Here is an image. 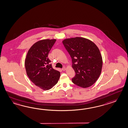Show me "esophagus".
Returning a JSON list of instances; mask_svg holds the SVG:
<instances>
[{
	"mask_svg": "<svg viewBox=\"0 0 128 128\" xmlns=\"http://www.w3.org/2000/svg\"><path fill=\"white\" fill-rule=\"evenodd\" d=\"M62 70H63V71H64V70H66V67H64V68H62Z\"/></svg>",
	"mask_w": 128,
	"mask_h": 128,
	"instance_id": "esophagus-1",
	"label": "esophagus"
}]
</instances>
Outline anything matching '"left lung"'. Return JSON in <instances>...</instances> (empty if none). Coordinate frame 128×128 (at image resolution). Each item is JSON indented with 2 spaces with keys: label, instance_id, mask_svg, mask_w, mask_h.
<instances>
[{
  "label": "left lung",
  "instance_id": "obj_1",
  "mask_svg": "<svg viewBox=\"0 0 128 128\" xmlns=\"http://www.w3.org/2000/svg\"><path fill=\"white\" fill-rule=\"evenodd\" d=\"M62 43L72 59L75 76L73 83L86 88L97 80L101 73L102 58L98 48L92 41L82 37L65 39Z\"/></svg>",
  "mask_w": 128,
  "mask_h": 128
}]
</instances>
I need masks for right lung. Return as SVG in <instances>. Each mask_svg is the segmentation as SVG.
Listing matches in <instances>:
<instances>
[{"label": "right lung", "mask_w": 128, "mask_h": 128, "mask_svg": "<svg viewBox=\"0 0 128 128\" xmlns=\"http://www.w3.org/2000/svg\"><path fill=\"white\" fill-rule=\"evenodd\" d=\"M56 40H43L36 42L27 53L25 61L27 74L36 86L44 90L52 88L60 79V72L52 68L48 54Z\"/></svg>", "instance_id": "right-lung-1"}]
</instances>
